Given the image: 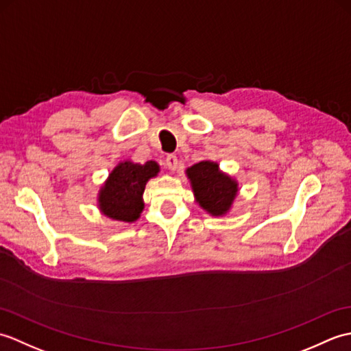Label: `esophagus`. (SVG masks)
Segmentation results:
<instances>
[{
    "label": "esophagus",
    "mask_w": 351,
    "mask_h": 351,
    "mask_svg": "<svg viewBox=\"0 0 351 351\" xmlns=\"http://www.w3.org/2000/svg\"><path fill=\"white\" fill-rule=\"evenodd\" d=\"M178 156L176 155H167L166 160H164V166L169 169L170 171H175L178 169Z\"/></svg>",
    "instance_id": "34e87169"
}]
</instances>
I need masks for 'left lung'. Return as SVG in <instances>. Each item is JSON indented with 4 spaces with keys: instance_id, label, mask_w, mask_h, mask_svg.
I'll return each instance as SVG.
<instances>
[{
    "instance_id": "left-lung-1",
    "label": "left lung",
    "mask_w": 351,
    "mask_h": 351,
    "mask_svg": "<svg viewBox=\"0 0 351 351\" xmlns=\"http://www.w3.org/2000/svg\"><path fill=\"white\" fill-rule=\"evenodd\" d=\"M185 175L195 195V202L213 217H223L232 211L238 196V181L228 175L219 162L204 160L187 167Z\"/></svg>"
}]
</instances>
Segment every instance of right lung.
<instances>
[{"label": "right lung", "instance_id": "add662e5", "mask_svg": "<svg viewBox=\"0 0 351 351\" xmlns=\"http://www.w3.org/2000/svg\"><path fill=\"white\" fill-rule=\"evenodd\" d=\"M158 173L160 166L155 161H146L145 164L131 160L119 161L96 196L99 213L114 221H137L145 210L143 193L146 184Z\"/></svg>", "mask_w": 351, "mask_h": 351}]
</instances>
